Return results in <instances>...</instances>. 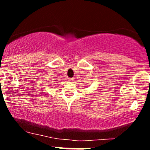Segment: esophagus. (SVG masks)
Here are the masks:
<instances>
[{"label":"esophagus","mask_w":150,"mask_h":150,"mask_svg":"<svg viewBox=\"0 0 150 150\" xmlns=\"http://www.w3.org/2000/svg\"><path fill=\"white\" fill-rule=\"evenodd\" d=\"M73 81H74L73 78H69V81H70V82H72Z\"/></svg>","instance_id":"obj_1"}]
</instances>
